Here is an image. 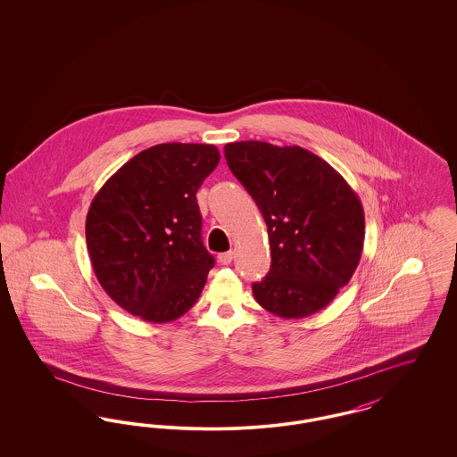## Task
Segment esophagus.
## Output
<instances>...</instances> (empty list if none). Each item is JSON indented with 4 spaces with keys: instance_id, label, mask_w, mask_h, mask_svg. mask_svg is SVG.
I'll return each instance as SVG.
<instances>
[{
    "instance_id": "34e87169",
    "label": "esophagus",
    "mask_w": 457,
    "mask_h": 457,
    "mask_svg": "<svg viewBox=\"0 0 457 457\" xmlns=\"http://www.w3.org/2000/svg\"><path fill=\"white\" fill-rule=\"evenodd\" d=\"M219 262L222 263V265H228V263H231L233 262V259H235V252H224V253H220L218 257Z\"/></svg>"
}]
</instances>
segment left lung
<instances>
[{"label":"left lung","mask_w":457,"mask_h":457,"mask_svg":"<svg viewBox=\"0 0 457 457\" xmlns=\"http://www.w3.org/2000/svg\"><path fill=\"white\" fill-rule=\"evenodd\" d=\"M229 170L267 224L270 270L253 283L255 300L283 319H303L349 283L363 252L358 195L324 159L298 145L261 140L224 145Z\"/></svg>","instance_id":"8db88e82"}]
</instances>
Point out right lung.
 Segmentation results:
<instances>
[{
	"instance_id": "obj_1",
	"label": "right lung",
	"mask_w": 457,
	"mask_h": 457,
	"mask_svg": "<svg viewBox=\"0 0 457 457\" xmlns=\"http://www.w3.org/2000/svg\"><path fill=\"white\" fill-rule=\"evenodd\" d=\"M218 147L159 144L109 178L94 196L86 238L94 274L112 302L166 324L195 304L214 257L202 243L196 192Z\"/></svg>"
}]
</instances>
